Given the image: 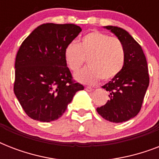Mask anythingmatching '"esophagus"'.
<instances>
[{"label": "esophagus", "instance_id": "34e87169", "mask_svg": "<svg viewBox=\"0 0 159 159\" xmlns=\"http://www.w3.org/2000/svg\"><path fill=\"white\" fill-rule=\"evenodd\" d=\"M85 89H86V91H87V92H92V90H93V88L91 87H85Z\"/></svg>", "mask_w": 159, "mask_h": 159}]
</instances>
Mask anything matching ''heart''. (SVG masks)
<instances>
[{"mask_svg": "<svg viewBox=\"0 0 159 159\" xmlns=\"http://www.w3.org/2000/svg\"><path fill=\"white\" fill-rule=\"evenodd\" d=\"M65 61L72 72H77L87 59L88 67L77 72L75 78L86 84L102 79H113L123 69L125 50L120 39L95 30L82 37L78 44L68 43L64 49Z\"/></svg>", "mask_w": 159, "mask_h": 159, "instance_id": "b5f03b06", "label": "heart"}]
</instances>
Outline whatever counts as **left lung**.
<instances>
[{
    "label": "left lung",
    "instance_id": "8db88e82",
    "mask_svg": "<svg viewBox=\"0 0 159 159\" xmlns=\"http://www.w3.org/2000/svg\"><path fill=\"white\" fill-rule=\"evenodd\" d=\"M105 28L123 43L125 62L121 72L102 87L109 92L110 100L97 111L106 120L121 123L134 118L140 111L149 84L148 64L141 46L127 31L116 26Z\"/></svg>",
    "mask_w": 159,
    "mask_h": 159
}]
</instances>
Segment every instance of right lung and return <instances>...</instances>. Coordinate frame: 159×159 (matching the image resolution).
I'll use <instances>...</instances> for the list:
<instances>
[{"instance_id": "add662e5", "label": "right lung", "mask_w": 159, "mask_h": 159, "mask_svg": "<svg viewBox=\"0 0 159 159\" xmlns=\"http://www.w3.org/2000/svg\"><path fill=\"white\" fill-rule=\"evenodd\" d=\"M82 29L74 24H43L21 43L16 57L14 92L26 115L41 122L61 117L84 87L72 79L64 49Z\"/></svg>"}]
</instances>
